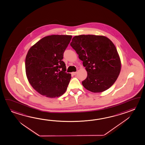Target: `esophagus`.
Returning <instances> with one entry per match:
<instances>
[{
  "label": "esophagus",
  "instance_id": "obj_1",
  "mask_svg": "<svg viewBox=\"0 0 145 145\" xmlns=\"http://www.w3.org/2000/svg\"><path fill=\"white\" fill-rule=\"evenodd\" d=\"M76 74H77V72H72L71 73V74H72V75H76Z\"/></svg>",
  "mask_w": 145,
  "mask_h": 145
}]
</instances>
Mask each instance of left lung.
<instances>
[{
	"label": "left lung",
	"mask_w": 145,
	"mask_h": 145,
	"mask_svg": "<svg viewBox=\"0 0 145 145\" xmlns=\"http://www.w3.org/2000/svg\"><path fill=\"white\" fill-rule=\"evenodd\" d=\"M71 46L88 72L82 82L86 89L101 93L112 86L120 74L121 61L111 40L102 35H80L72 38Z\"/></svg>",
	"instance_id": "obj_1"
}]
</instances>
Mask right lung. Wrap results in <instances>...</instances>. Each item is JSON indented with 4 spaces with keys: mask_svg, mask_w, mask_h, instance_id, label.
I'll use <instances>...</instances> for the list:
<instances>
[{
    "mask_svg": "<svg viewBox=\"0 0 145 145\" xmlns=\"http://www.w3.org/2000/svg\"><path fill=\"white\" fill-rule=\"evenodd\" d=\"M71 35H51L43 37L29 49L25 60L29 82L39 93L56 98L65 93L71 79L66 73L63 54Z\"/></svg>",
    "mask_w": 145,
    "mask_h": 145,
    "instance_id": "obj_1",
    "label": "right lung"
}]
</instances>
